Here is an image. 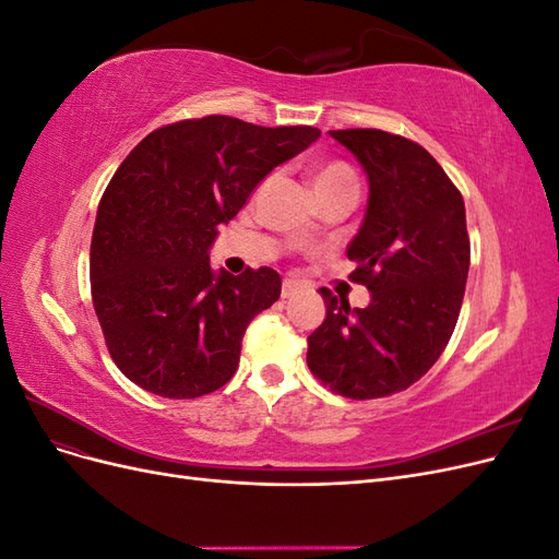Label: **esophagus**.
Here are the masks:
<instances>
[{
  "mask_svg": "<svg viewBox=\"0 0 559 559\" xmlns=\"http://www.w3.org/2000/svg\"><path fill=\"white\" fill-rule=\"evenodd\" d=\"M298 294V286H296V282H289L286 280L284 284H282V298L284 300H289V298H294Z\"/></svg>",
  "mask_w": 559,
  "mask_h": 559,
  "instance_id": "1",
  "label": "esophagus"
}]
</instances>
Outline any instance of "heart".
I'll list each match as a JSON object with an SVG mask.
<instances>
[{
  "label": "heart",
  "mask_w": 559,
  "mask_h": 559,
  "mask_svg": "<svg viewBox=\"0 0 559 559\" xmlns=\"http://www.w3.org/2000/svg\"><path fill=\"white\" fill-rule=\"evenodd\" d=\"M308 181L314 198H324L331 193H341L349 191L357 193L359 181L357 175H354L352 167L343 160H324V163H314L308 167Z\"/></svg>",
  "instance_id": "obj_1"
}]
</instances>
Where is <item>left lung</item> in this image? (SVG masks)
<instances>
[{"label": "left lung", "instance_id": "1", "mask_svg": "<svg viewBox=\"0 0 559 559\" xmlns=\"http://www.w3.org/2000/svg\"><path fill=\"white\" fill-rule=\"evenodd\" d=\"M368 177V205L347 247L366 308L319 289L326 319L308 337V366L331 392L380 399L403 392L441 357L466 289L471 245L464 198L427 148L399 134L329 130Z\"/></svg>", "mask_w": 559, "mask_h": 559}]
</instances>
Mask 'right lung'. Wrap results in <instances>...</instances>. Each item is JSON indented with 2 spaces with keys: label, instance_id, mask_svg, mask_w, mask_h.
Here are the masks:
<instances>
[{
  "label": "right lung",
  "instance_id": "right-lung-1",
  "mask_svg": "<svg viewBox=\"0 0 559 559\" xmlns=\"http://www.w3.org/2000/svg\"><path fill=\"white\" fill-rule=\"evenodd\" d=\"M319 134L205 116L158 128L130 151L99 200L91 242L95 314L128 380L198 399L235 376L249 321L280 298L282 280L273 267L214 273L210 247L265 175Z\"/></svg>",
  "mask_w": 559,
  "mask_h": 559
}]
</instances>
